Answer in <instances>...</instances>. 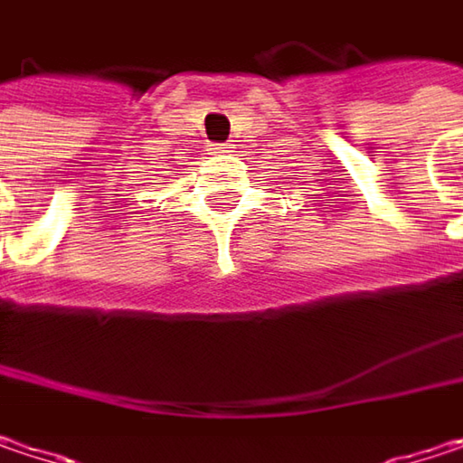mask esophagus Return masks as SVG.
I'll return each instance as SVG.
<instances>
[{
	"label": "esophagus",
	"instance_id": "esophagus-1",
	"mask_svg": "<svg viewBox=\"0 0 463 463\" xmlns=\"http://www.w3.org/2000/svg\"><path fill=\"white\" fill-rule=\"evenodd\" d=\"M213 152H229V149H232V145H213Z\"/></svg>",
	"mask_w": 463,
	"mask_h": 463
}]
</instances>
